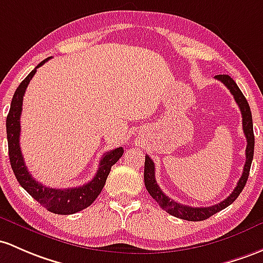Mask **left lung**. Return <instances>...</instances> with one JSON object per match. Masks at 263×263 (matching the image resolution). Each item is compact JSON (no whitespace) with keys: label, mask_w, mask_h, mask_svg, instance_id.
Here are the masks:
<instances>
[{"label":"left lung","mask_w":263,"mask_h":263,"mask_svg":"<svg viewBox=\"0 0 263 263\" xmlns=\"http://www.w3.org/2000/svg\"><path fill=\"white\" fill-rule=\"evenodd\" d=\"M217 80L224 84L227 89L230 90L231 94L233 95L234 100H236L237 105L242 114V128L247 139V148H246V163L243 166V173L239 178L238 183H237L236 188L233 189L232 193L227 197L224 200L219 202L218 204L211 205V207H189V205L180 204V203L174 202L173 199L169 198L163 193L159 185L157 184L155 180V166L153 160L149 158V155H145V164H144V183H145L146 191L149 192L155 202L159 204L162 210H164L166 213L172 214V216L177 217V218L185 219V221H204V219L210 218L211 216L216 214L217 212L224 210L230 204H232L237 197L241 194L243 191L246 182L248 179V174H250L251 164H252L253 159V151H255V135H253V123H252V114H251L250 105H248L247 100H246L245 95L234 83V80L228 75H217Z\"/></svg>","instance_id":"left-lung-1"}]
</instances>
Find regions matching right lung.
Returning a JSON list of instances; mask_svg holds the SVG:
<instances>
[{"instance_id": "right-lung-1", "label": "right lung", "mask_w": 263, "mask_h": 263, "mask_svg": "<svg viewBox=\"0 0 263 263\" xmlns=\"http://www.w3.org/2000/svg\"><path fill=\"white\" fill-rule=\"evenodd\" d=\"M51 58L45 59L41 61L29 75L25 78V80L20 84L13 94L12 101H11V108L8 111L6 119V130H7V142H8V155H10V163L12 166V171L15 173L16 179L22 188L37 200L42 207L47 211L56 214H72L76 212H80L89 207L99 194L101 193V189L104 188L111 166L120 159L124 153V149L119 146L117 149L106 152L101 158L99 163V168L95 177L86 184L76 188H49L41 183L36 182L35 178L27 171L26 164L24 162L21 148H20V118L22 111V100H24L26 87L30 84L31 79L33 78L37 69L42 66L46 61Z\"/></svg>"}]
</instances>
